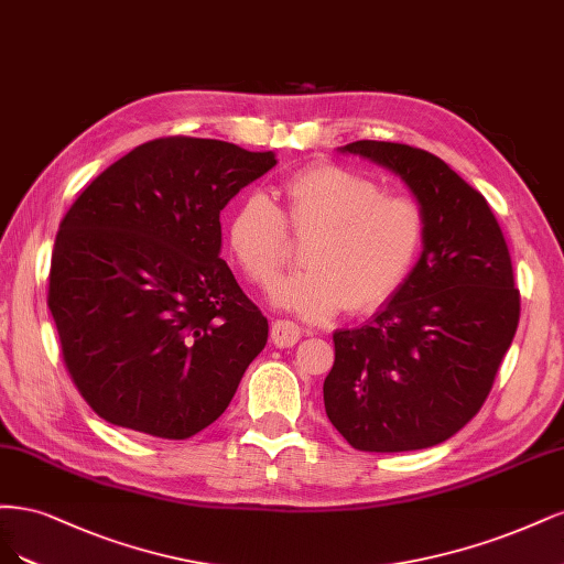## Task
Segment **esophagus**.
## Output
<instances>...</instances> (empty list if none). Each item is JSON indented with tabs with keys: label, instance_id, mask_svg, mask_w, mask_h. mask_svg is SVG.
<instances>
[{
	"label": "esophagus",
	"instance_id": "1",
	"mask_svg": "<svg viewBox=\"0 0 564 564\" xmlns=\"http://www.w3.org/2000/svg\"><path fill=\"white\" fill-rule=\"evenodd\" d=\"M300 337H302V328H300L297 323L285 321V318L271 323V341H274L276 347H281V349L295 347V344L300 341Z\"/></svg>",
	"mask_w": 564,
	"mask_h": 564
}]
</instances>
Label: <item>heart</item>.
<instances>
[{"label":"heart","instance_id":"b5f03b06","mask_svg":"<svg viewBox=\"0 0 564 564\" xmlns=\"http://www.w3.org/2000/svg\"><path fill=\"white\" fill-rule=\"evenodd\" d=\"M279 208L264 194L234 206L227 246L260 288L274 285L290 256V236L308 239L304 271L274 290L281 308L323 321L341 306L370 312L391 300L412 274L426 241V213L408 194H384L372 177L318 163L285 177Z\"/></svg>","mask_w":564,"mask_h":564}]
</instances>
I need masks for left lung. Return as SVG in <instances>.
I'll return each instance as SVG.
<instances>
[{
  "label": "left lung",
  "mask_w": 564,
  "mask_h": 564,
  "mask_svg": "<svg viewBox=\"0 0 564 564\" xmlns=\"http://www.w3.org/2000/svg\"><path fill=\"white\" fill-rule=\"evenodd\" d=\"M339 150L401 175L426 213V241L401 290L366 325L333 335L325 412L362 452L433 447L478 414L511 347V252L485 196L443 159L379 140Z\"/></svg>",
  "instance_id": "left-lung-1"
}]
</instances>
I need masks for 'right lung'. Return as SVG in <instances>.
<instances>
[{"mask_svg":"<svg viewBox=\"0 0 564 564\" xmlns=\"http://www.w3.org/2000/svg\"><path fill=\"white\" fill-rule=\"evenodd\" d=\"M274 166V152L159 138L65 213L48 308L65 368L105 422L185 441L227 410L269 325L220 258V210Z\"/></svg>","mask_w":564,"mask_h":564,"instance_id":"right-lung-1","label":"right lung"}]
</instances>
